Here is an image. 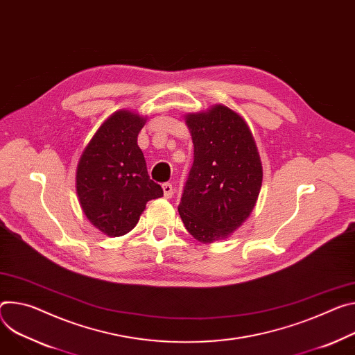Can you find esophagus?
<instances>
[{"mask_svg":"<svg viewBox=\"0 0 355 355\" xmlns=\"http://www.w3.org/2000/svg\"><path fill=\"white\" fill-rule=\"evenodd\" d=\"M163 192H164V197H166V198H171V197H173V194H174L173 185H171L170 182L163 184Z\"/></svg>","mask_w":355,"mask_h":355,"instance_id":"obj_1","label":"esophagus"}]
</instances>
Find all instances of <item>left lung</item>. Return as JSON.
Wrapping results in <instances>:
<instances>
[{
  "mask_svg": "<svg viewBox=\"0 0 355 355\" xmlns=\"http://www.w3.org/2000/svg\"><path fill=\"white\" fill-rule=\"evenodd\" d=\"M194 164L178 207L185 230L202 243L227 239L250 216L263 168L245 119L225 105L185 114Z\"/></svg>",
  "mask_w": 355,
  "mask_h": 355,
  "instance_id": "left-lung-1",
  "label": "left lung"
}]
</instances>
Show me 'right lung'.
<instances>
[{"label": "right lung", "instance_id": "1", "mask_svg": "<svg viewBox=\"0 0 355 355\" xmlns=\"http://www.w3.org/2000/svg\"><path fill=\"white\" fill-rule=\"evenodd\" d=\"M147 116L121 109L96 130L76 167V194L94 228L116 238L130 232L163 188L150 180L137 136Z\"/></svg>", "mask_w": 355, "mask_h": 355}]
</instances>
